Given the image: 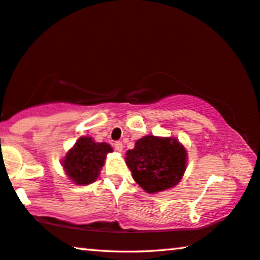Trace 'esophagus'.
I'll return each mask as SVG.
<instances>
[{
    "instance_id": "esophagus-1",
    "label": "esophagus",
    "mask_w": 260,
    "mask_h": 260,
    "mask_svg": "<svg viewBox=\"0 0 260 260\" xmlns=\"http://www.w3.org/2000/svg\"><path fill=\"white\" fill-rule=\"evenodd\" d=\"M113 146H114V148H115V150L119 151V152H121V151L123 150V145H122V143H121L120 141L114 142Z\"/></svg>"
}]
</instances>
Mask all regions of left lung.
I'll use <instances>...</instances> for the list:
<instances>
[{
	"mask_svg": "<svg viewBox=\"0 0 260 260\" xmlns=\"http://www.w3.org/2000/svg\"><path fill=\"white\" fill-rule=\"evenodd\" d=\"M126 164L133 179L147 193L176 186L186 170L187 152L176 138L147 135L126 152Z\"/></svg>",
	"mask_w": 260,
	"mask_h": 260,
	"instance_id": "1",
	"label": "left lung"
}]
</instances>
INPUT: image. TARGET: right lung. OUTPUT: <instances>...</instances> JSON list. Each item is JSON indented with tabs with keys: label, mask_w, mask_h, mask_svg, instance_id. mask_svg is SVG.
<instances>
[{
	"label": "right lung",
	"mask_w": 260,
	"mask_h": 260,
	"mask_svg": "<svg viewBox=\"0 0 260 260\" xmlns=\"http://www.w3.org/2000/svg\"><path fill=\"white\" fill-rule=\"evenodd\" d=\"M112 151L109 143L81 137L62 159L66 175L77 185L91 184L100 176L106 155Z\"/></svg>",
	"instance_id": "obj_1"
}]
</instances>
